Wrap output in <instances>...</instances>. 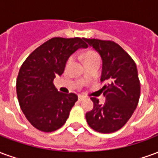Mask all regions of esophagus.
<instances>
[{
	"label": "esophagus",
	"mask_w": 158,
	"mask_h": 158,
	"mask_svg": "<svg viewBox=\"0 0 158 158\" xmlns=\"http://www.w3.org/2000/svg\"><path fill=\"white\" fill-rule=\"evenodd\" d=\"M85 99V96H83V95H79V102H81L82 100Z\"/></svg>",
	"instance_id": "1"
}]
</instances>
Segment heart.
I'll return each instance as SVG.
<instances>
[{
	"label": "heart",
	"mask_w": 158,
	"mask_h": 158,
	"mask_svg": "<svg viewBox=\"0 0 158 158\" xmlns=\"http://www.w3.org/2000/svg\"><path fill=\"white\" fill-rule=\"evenodd\" d=\"M97 56H97V54H96V52L89 51V52H87L85 53V55H84V59H85V61H86V60H88V59L94 58V57H97ZM70 61H71V58L69 60V62H70Z\"/></svg>",
	"instance_id": "obj_1"
}]
</instances>
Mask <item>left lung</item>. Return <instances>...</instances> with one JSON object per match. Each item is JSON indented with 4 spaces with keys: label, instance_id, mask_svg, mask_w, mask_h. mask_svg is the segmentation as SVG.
Masks as SVG:
<instances>
[{
    "label": "left lung",
    "instance_id": "8db88e82",
    "mask_svg": "<svg viewBox=\"0 0 158 158\" xmlns=\"http://www.w3.org/2000/svg\"><path fill=\"white\" fill-rule=\"evenodd\" d=\"M99 53L102 60L101 82L106 102L102 105L95 97L91 111L86 113L89 126L97 132L109 134L122 128L132 116L138 105L140 85L137 68L130 56L110 40L84 39Z\"/></svg>",
    "mask_w": 158,
    "mask_h": 158
}]
</instances>
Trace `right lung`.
Listing matches in <instances>:
<instances>
[{"label": "right lung", "instance_id": "add662e5", "mask_svg": "<svg viewBox=\"0 0 158 158\" xmlns=\"http://www.w3.org/2000/svg\"><path fill=\"white\" fill-rule=\"evenodd\" d=\"M87 47L84 38L55 37L36 48L23 63L17 79V95L23 113L35 128L52 132L66 123L78 96L59 92L53 80L64 72L73 53Z\"/></svg>", "mask_w": 158, "mask_h": 158}]
</instances>
